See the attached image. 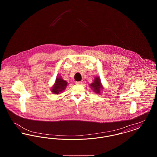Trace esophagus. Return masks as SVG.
I'll list each match as a JSON object with an SVG mask.
<instances>
[{
	"label": "esophagus",
	"instance_id": "obj_1",
	"mask_svg": "<svg viewBox=\"0 0 157 157\" xmlns=\"http://www.w3.org/2000/svg\"><path fill=\"white\" fill-rule=\"evenodd\" d=\"M76 83L78 85H82V81H78V82H76Z\"/></svg>",
	"mask_w": 157,
	"mask_h": 157
}]
</instances>
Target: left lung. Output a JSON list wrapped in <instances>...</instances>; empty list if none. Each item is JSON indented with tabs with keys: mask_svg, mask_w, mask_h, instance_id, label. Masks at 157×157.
Returning a JSON list of instances; mask_svg holds the SVG:
<instances>
[{
	"mask_svg": "<svg viewBox=\"0 0 157 157\" xmlns=\"http://www.w3.org/2000/svg\"><path fill=\"white\" fill-rule=\"evenodd\" d=\"M90 86L95 93H97V94L100 93L101 90L102 89V86L101 85V80L99 79V77H97L94 79V82L90 84Z\"/></svg>",
	"mask_w": 157,
	"mask_h": 157,
	"instance_id": "obj_1",
	"label": "left lung"
}]
</instances>
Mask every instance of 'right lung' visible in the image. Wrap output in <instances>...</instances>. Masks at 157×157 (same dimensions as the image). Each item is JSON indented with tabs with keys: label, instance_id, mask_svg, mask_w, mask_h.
Instances as JSON below:
<instances>
[{
	"label": "right lung",
	"instance_id": "obj_1",
	"mask_svg": "<svg viewBox=\"0 0 157 157\" xmlns=\"http://www.w3.org/2000/svg\"><path fill=\"white\" fill-rule=\"evenodd\" d=\"M67 85V82L62 79L60 77H58L56 79L55 85L52 88V91L55 94H58L60 92H62L66 88Z\"/></svg>",
	"mask_w": 157,
	"mask_h": 157
}]
</instances>
